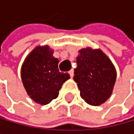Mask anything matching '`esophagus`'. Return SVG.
I'll list each match as a JSON object with an SVG mask.
<instances>
[{
    "label": "esophagus",
    "mask_w": 134,
    "mask_h": 134,
    "mask_svg": "<svg viewBox=\"0 0 134 134\" xmlns=\"http://www.w3.org/2000/svg\"><path fill=\"white\" fill-rule=\"evenodd\" d=\"M69 74H70V77H73V76H74V70H70V71H69Z\"/></svg>",
    "instance_id": "1"
}]
</instances>
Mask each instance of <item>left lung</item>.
<instances>
[{
  "instance_id": "obj_1",
  "label": "left lung",
  "mask_w": 134,
  "mask_h": 134,
  "mask_svg": "<svg viewBox=\"0 0 134 134\" xmlns=\"http://www.w3.org/2000/svg\"><path fill=\"white\" fill-rule=\"evenodd\" d=\"M74 80L80 96L86 103L99 106L111 96L117 72L110 59L101 49L86 48L79 50Z\"/></svg>"
}]
</instances>
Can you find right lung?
Here are the masks:
<instances>
[{
	"label": "right lung",
	"mask_w": 134,
	"mask_h": 134,
	"mask_svg": "<svg viewBox=\"0 0 134 134\" xmlns=\"http://www.w3.org/2000/svg\"><path fill=\"white\" fill-rule=\"evenodd\" d=\"M48 45L38 46L25 59L21 70L23 86L35 102L46 105L58 97L62 85L69 80L68 73H60L59 59Z\"/></svg>",
	"instance_id": "1"
}]
</instances>
